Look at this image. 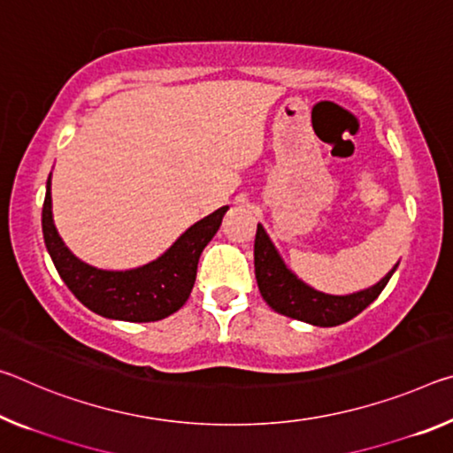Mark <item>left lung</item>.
Returning <instances> with one entry per match:
<instances>
[{
  "label": "left lung",
  "mask_w": 453,
  "mask_h": 453,
  "mask_svg": "<svg viewBox=\"0 0 453 453\" xmlns=\"http://www.w3.org/2000/svg\"><path fill=\"white\" fill-rule=\"evenodd\" d=\"M254 265L257 288H260L262 298L268 303L272 311L314 326H336L355 319L383 292L393 272L397 270L399 262L393 265L389 274L379 280L371 288L347 294V296H334V294L314 290L312 286H308L294 274L284 264L282 256L278 254L265 229L257 224Z\"/></svg>",
  "instance_id": "8db88e82"
}]
</instances>
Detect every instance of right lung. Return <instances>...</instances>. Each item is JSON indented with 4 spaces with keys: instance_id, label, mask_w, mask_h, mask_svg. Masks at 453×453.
<instances>
[{
    "instance_id": "right-lung-1",
    "label": "right lung",
    "mask_w": 453,
    "mask_h": 453,
    "mask_svg": "<svg viewBox=\"0 0 453 453\" xmlns=\"http://www.w3.org/2000/svg\"><path fill=\"white\" fill-rule=\"evenodd\" d=\"M52 173L42 207V232L48 254L70 292L104 319L155 322L167 319L188 303L203 248L218 234L227 205L199 219L179 235L157 260L131 270H103L82 262L60 238L52 218Z\"/></svg>"
}]
</instances>
